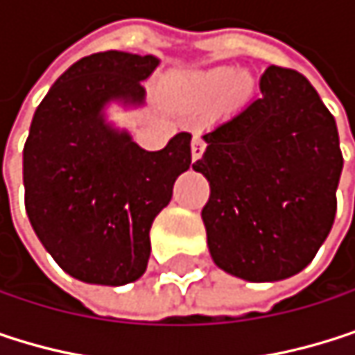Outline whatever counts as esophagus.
I'll list each match as a JSON object with an SVG mask.
<instances>
[{"label": "esophagus", "instance_id": "obj_1", "mask_svg": "<svg viewBox=\"0 0 355 355\" xmlns=\"http://www.w3.org/2000/svg\"><path fill=\"white\" fill-rule=\"evenodd\" d=\"M206 151V141L200 137V135H193V141H191V157L193 159H200Z\"/></svg>", "mask_w": 355, "mask_h": 355}]
</instances>
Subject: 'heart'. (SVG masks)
Listing matches in <instances>:
<instances>
[{
  "label": "heart",
  "mask_w": 355,
  "mask_h": 355,
  "mask_svg": "<svg viewBox=\"0 0 355 355\" xmlns=\"http://www.w3.org/2000/svg\"><path fill=\"white\" fill-rule=\"evenodd\" d=\"M210 83H214V85H218V87H227V85H231V83H237V89H239V91L245 89L243 78H241L235 70H231V68L214 70V72L210 74Z\"/></svg>",
  "instance_id": "1"
}]
</instances>
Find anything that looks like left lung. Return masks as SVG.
<instances>
[{
  "instance_id": "obj_1",
  "label": "left lung",
  "mask_w": 355,
  "mask_h": 355,
  "mask_svg": "<svg viewBox=\"0 0 355 355\" xmlns=\"http://www.w3.org/2000/svg\"><path fill=\"white\" fill-rule=\"evenodd\" d=\"M262 97L204 135L193 170L214 264L252 283L302 272L331 233L343 170L333 114L295 70L268 66Z\"/></svg>"
}]
</instances>
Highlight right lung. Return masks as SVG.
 Segmentation results:
<instances>
[{
	"label": "right lung",
	"instance_id": "1",
	"mask_svg": "<svg viewBox=\"0 0 355 355\" xmlns=\"http://www.w3.org/2000/svg\"><path fill=\"white\" fill-rule=\"evenodd\" d=\"M155 55L101 51L74 62L39 103L22 151L28 220L70 277L120 287L149 260V229L191 166V135L159 151L139 147L105 118L110 103H145Z\"/></svg>",
	"mask_w": 355,
	"mask_h": 355
}]
</instances>
